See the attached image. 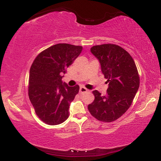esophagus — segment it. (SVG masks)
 <instances>
[{
    "mask_svg": "<svg viewBox=\"0 0 161 161\" xmlns=\"http://www.w3.org/2000/svg\"><path fill=\"white\" fill-rule=\"evenodd\" d=\"M86 92H87V90L85 88V87H81L80 88H79V93H80V94H83V93H86Z\"/></svg>",
    "mask_w": 161,
    "mask_h": 161,
    "instance_id": "1",
    "label": "esophagus"
}]
</instances>
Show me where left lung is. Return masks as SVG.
<instances>
[{
	"label": "left lung",
	"instance_id": "left-lung-1",
	"mask_svg": "<svg viewBox=\"0 0 161 161\" xmlns=\"http://www.w3.org/2000/svg\"><path fill=\"white\" fill-rule=\"evenodd\" d=\"M91 51L99 62L108 88L105 96L93 91L95 99L88 110L98 121H114L129 109L138 90L140 79L136 63L130 53L117 45L95 46Z\"/></svg>",
	"mask_w": 161,
	"mask_h": 161
}]
</instances>
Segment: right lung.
<instances>
[{
    "mask_svg": "<svg viewBox=\"0 0 161 161\" xmlns=\"http://www.w3.org/2000/svg\"><path fill=\"white\" fill-rule=\"evenodd\" d=\"M82 51V47L59 43L49 47L36 57L31 66L29 96L36 114L50 125L63 123L79 86L69 87L62 81L66 69Z\"/></svg>",
    "mask_w": 161,
    "mask_h": 161,
    "instance_id": "1",
    "label": "right lung"
}]
</instances>
